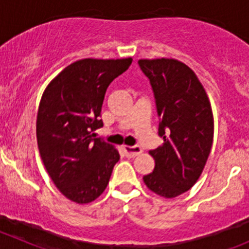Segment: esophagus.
<instances>
[{
  "mask_svg": "<svg viewBox=\"0 0 249 249\" xmlns=\"http://www.w3.org/2000/svg\"><path fill=\"white\" fill-rule=\"evenodd\" d=\"M123 149H124L125 156L129 157V158H132V157L139 156V154L142 152L141 147H140V146H124V147H123Z\"/></svg>",
  "mask_w": 249,
  "mask_h": 249,
  "instance_id": "obj_1",
  "label": "esophagus"
}]
</instances>
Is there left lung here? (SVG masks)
Masks as SVG:
<instances>
[{
	"label": "left lung",
	"instance_id": "obj_1",
	"mask_svg": "<svg viewBox=\"0 0 249 249\" xmlns=\"http://www.w3.org/2000/svg\"><path fill=\"white\" fill-rule=\"evenodd\" d=\"M139 66L153 90L158 135L164 140L161 146L149 151L156 165L143 181L154 194L174 198L197 182L211 153V102L194 71L178 60L140 59Z\"/></svg>",
	"mask_w": 249,
	"mask_h": 249
}]
</instances>
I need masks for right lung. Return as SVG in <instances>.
I'll return each mask as SVG.
<instances>
[{
  "instance_id": "obj_1",
  "label": "right lung",
  "mask_w": 249,
  "mask_h": 249,
  "mask_svg": "<svg viewBox=\"0 0 249 249\" xmlns=\"http://www.w3.org/2000/svg\"><path fill=\"white\" fill-rule=\"evenodd\" d=\"M131 58L76 60L46 88L36 120L38 151L48 175L67 198L90 203L103 194L120 156L93 139L109 84L129 69Z\"/></svg>"
}]
</instances>
